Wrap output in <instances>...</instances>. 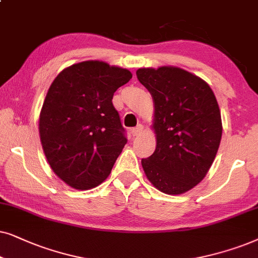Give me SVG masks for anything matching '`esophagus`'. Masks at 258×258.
Here are the masks:
<instances>
[{"instance_id": "34e87169", "label": "esophagus", "mask_w": 258, "mask_h": 258, "mask_svg": "<svg viewBox=\"0 0 258 258\" xmlns=\"http://www.w3.org/2000/svg\"><path fill=\"white\" fill-rule=\"evenodd\" d=\"M143 130H144V128H143V125H138V126L133 127V128L131 130V133H132V136H133V137H137V136L142 135Z\"/></svg>"}]
</instances>
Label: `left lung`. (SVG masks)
<instances>
[{"label":"left lung","mask_w":258,"mask_h":258,"mask_svg":"<svg viewBox=\"0 0 258 258\" xmlns=\"http://www.w3.org/2000/svg\"><path fill=\"white\" fill-rule=\"evenodd\" d=\"M137 78L152 95L156 116L157 147L143 169L159 191L184 194L207 176L218 151L217 100L207 82L181 68H140Z\"/></svg>","instance_id":"1"}]
</instances>
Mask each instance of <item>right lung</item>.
<instances>
[{
    "label": "right lung",
    "instance_id": "1",
    "mask_svg": "<svg viewBox=\"0 0 258 258\" xmlns=\"http://www.w3.org/2000/svg\"><path fill=\"white\" fill-rule=\"evenodd\" d=\"M131 72L84 61L55 78L40 114V138L51 170L78 190L101 184L127 143L114 92Z\"/></svg>",
    "mask_w": 258,
    "mask_h": 258
}]
</instances>
